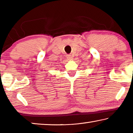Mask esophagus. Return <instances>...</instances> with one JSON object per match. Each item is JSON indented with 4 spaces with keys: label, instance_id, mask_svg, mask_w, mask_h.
I'll return each mask as SVG.
<instances>
[{
    "label": "esophagus",
    "instance_id": "obj_1",
    "mask_svg": "<svg viewBox=\"0 0 133 133\" xmlns=\"http://www.w3.org/2000/svg\"><path fill=\"white\" fill-rule=\"evenodd\" d=\"M67 59H68V60H70H70H73V57H72L71 55H67Z\"/></svg>",
    "mask_w": 133,
    "mask_h": 133
}]
</instances>
